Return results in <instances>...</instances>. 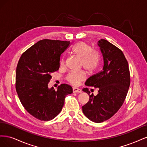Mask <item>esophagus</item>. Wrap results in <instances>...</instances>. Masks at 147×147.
Instances as JSON below:
<instances>
[{
	"mask_svg": "<svg viewBox=\"0 0 147 147\" xmlns=\"http://www.w3.org/2000/svg\"><path fill=\"white\" fill-rule=\"evenodd\" d=\"M82 91L80 89H78L77 88H73V92H77V93H81Z\"/></svg>",
	"mask_w": 147,
	"mask_h": 147,
	"instance_id": "1",
	"label": "esophagus"
}]
</instances>
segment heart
<instances>
[{
  "mask_svg": "<svg viewBox=\"0 0 147 147\" xmlns=\"http://www.w3.org/2000/svg\"><path fill=\"white\" fill-rule=\"evenodd\" d=\"M72 52L74 55L82 59V65L88 72H92L97 68L100 57L99 53L92 50V48L84 42H80L73 47ZM65 61L63 59L61 65H64ZM86 78V74L83 71L78 72H70L66 77L67 81L74 86H78Z\"/></svg>",
  "mask_w": 147,
  "mask_h": 147,
  "instance_id": "heart-1",
  "label": "heart"
}]
</instances>
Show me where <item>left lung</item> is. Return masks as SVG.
Returning a JSON list of instances; mask_svg holds the SVG:
<instances>
[{
	"instance_id": "8db88e82",
	"label": "left lung",
	"mask_w": 147,
	"mask_h": 147,
	"mask_svg": "<svg viewBox=\"0 0 147 147\" xmlns=\"http://www.w3.org/2000/svg\"><path fill=\"white\" fill-rule=\"evenodd\" d=\"M97 45L103 56V69L89 78L85 85L99 89L96 96L88 88L83 89L90 100L82 107L84 115L91 121L102 123L116 113L126 99L130 85L127 61L122 51L104 39Z\"/></svg>"
}]
</instances>
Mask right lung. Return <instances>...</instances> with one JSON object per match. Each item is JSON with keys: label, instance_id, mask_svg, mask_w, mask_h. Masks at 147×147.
<instances>
[{"label": "right lung", "instance_id": "add662e5", "mask_svg": "<svg viewBox=\"0 0 147 147\" xmlns=\"http://www.w3.org/2000/svg\"><path fill=\"white\" fill-rule=\"evenodd\" d=\"M70 45L69 41L43 39L22 54L16 67V90L21 103L32 116L50 121L58 115L65 97L72 88L61 84L57 90L49 89L51 74L59 68L60 57Z\"/></svg>", "mask_w": 147, "mask_h": 147}]
</instances>
